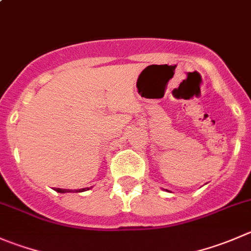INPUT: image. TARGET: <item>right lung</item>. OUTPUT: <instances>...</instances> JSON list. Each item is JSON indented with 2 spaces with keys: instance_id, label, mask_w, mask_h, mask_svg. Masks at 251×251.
<instances>
[{
  "instance_id": "right-lung-1",
  "label": "right lung",
  "mask_w": 251,
  "mask_h": 251,
  "mask_svg": "<svg viewBox=\"0 0 251 251\" xmlns=\"http://www.w3.org/2000/svg\"><path fill=\"white\" fill-rule=\"evenodd\" d=\"M57 193H61V194H65V193H71V190H69V189H55ZM86 190H89V187H86V189H79V190H75L76 193H82V191H86Z\"/></svg>"
}]
</instances>
